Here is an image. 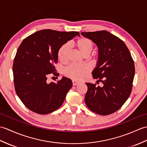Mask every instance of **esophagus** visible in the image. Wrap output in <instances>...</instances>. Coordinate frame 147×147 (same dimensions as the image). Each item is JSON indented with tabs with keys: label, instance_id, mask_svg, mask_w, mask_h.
<instances>
[{
	"label": "esophagus",
	"instance_id": "esophagus-1",
	"mask_svg": "<svg viewBox=\"0 0 147 147\" xmlns=\"http://www.w3.org/2000/svg\"><path fill=\"white\" fill-rule=\"evenodd\" d=\"M79 83H80V82L76 81H74V80L73 81V86H76V85L78 84Z\"/></svg>",
	"mask_w": 147,
	"mask_h": 147
}]
</instances>
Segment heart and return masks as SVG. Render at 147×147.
I'll list each match as a JSON object with an SVG mask.
<instances>
[{
  "mask_svg": "<svg viewBox=\"0 0 147 147\" xmlns=\"http://www.w3.org/2000/svg\"><path fill=\"white\" fill-rule=\"evenodd\" d=\"M78 50L84 56L90 55L93 51V44L91 40L86 37H82L74 43ZM70 47L67 44H64L60 47L57 51V57L61 62H65L67 59ZM90 67L86 65H70L64 71L66 76L74 80H80L90 72Z\"/></svg>",
  "mask_w": 147,
  "mask_h": 147,
  "instance_id": "obj_1",
  "label": "heart"
}]
</instances>
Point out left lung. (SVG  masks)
<instances>
[{"label": "left lung", "mask_w": 147, "mask_h": 147, "mask_svg": "<svg viewBox=\"0 0 147 147\" xmlns=\"http://www.w3.org/2000/svg\"><path fill=\"white\" fill-rule=\"evenodd\" d=\"M98 47L96 66L93 77L103 86L86 83L85 103L91 111L100 115L113 113L130 95L135 76V66L125 42L106 30L81 32Z\"/></svg>", "instance_id": "left-lung-1"}]
</instances>
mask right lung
Listing matches in <instances>:
<instances>
[{
	"label": "right lung",
	"instance_id": "1",
	"mask_svg": "<svg viewBox=\"0 0 147 147\" xmlns=\"http://www.w3.org/2000/svg\"><path fill=\"white\" fill-rule=\"evenodd\" d=\"M78 32H60L51 29L37 31L23 40L13 60V74L16 93L30 110L40 115L57 110L72 87L66 77L56 83H47L51 73L56 75L60 47Z\"/></svg>",
	"mask_w": 147,
	"mask_h": 147
}]
</instances>
